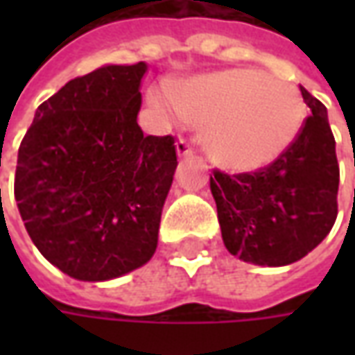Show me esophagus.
<instances>
[{
    "label": "esophagus",
    "mask_w": 355,
    "mask_h": 355,
    "mask_svg": "<svg viewBox=\"0 0 355 355\" xmlns=\"http://www.w3.org/2000/svg\"><path fill=\"white\" fill-rule=\"evenodd\" d=\"M177 154L180 155V157H188V155L193 154L192 148H190V144H188L184 139L177 140Z\"/></svg>",
    "instance_id": "esophagus-1"
}]
</instances>
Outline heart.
<instances>
[{
    "label": "heart",
    "instance_id": "obj_1",
    "mask_svg": "<svg viewBox=\"0 0 355 355\" xmlns=\"http://www.w3.org/2000/svg\"><path fill=\"white\" fill-rule=\"evenodd\" d=\"M169 96L154 94L155 108L200 123V142L223 169L259 171L297 140L304 101L293 83L254 68H228L177 81Z\"/></svg>",
    "mask_w": 355,
    "mask_h": 355
}]
</instances>
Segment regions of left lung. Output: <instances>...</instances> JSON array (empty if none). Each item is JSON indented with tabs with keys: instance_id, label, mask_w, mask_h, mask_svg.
<instances>
[{
	"instance_id": "8db88e82",
	"label": "left lung",
	"mask_w": 355,
	"mask_h": 355,
	"mask_svg": "<svg viewBox=\"0 0 355 355\" xmlns=\"http://www.w3.org/2000/svg\"><path fill=\"white\" fill-rule=\"evenodd\" d=\"M312 116L297 140L257 173L215 171L211 193L226 249L259 266H287L320 245L336 220L338 162L327 108L300 87Z\"/></svg>"
}]
</instances>
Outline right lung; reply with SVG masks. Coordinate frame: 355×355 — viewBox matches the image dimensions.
Returning <instances> with one entry per match:
<instances>
[{
    "instance_id": "add662e5",
    "label": "right lung",
    "mask_w": 355,
    "mask_h": 355,
    "mask_svg": "<svg viewBox=\"0 0 355 355\" xmlns=\"http://www.w3.org/2000/svg\"><path fill=\"white\" fill-rule=\"evenodd\" d=\"M146 70L106 64L68 81L20 142L19 213L40 253L73 279H114L155 253L177 148L137 123Z\"/></svg>"
}]
</instances>
